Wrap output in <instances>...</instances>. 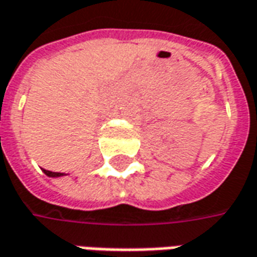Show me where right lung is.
Masks as SVG:
<instances>
[{"mask_svg": "<svg viewBox=\"0 0 257 257\" xmlns=\"http://www.w3.org/2000/svg\"><path fill=\"white\" fill-rule=\"evenodd\" d=\"M44 173L48 175V177H52V178H58V177H62L65 175L63 173H52V171H48V170H44Z\"/></svg>", "mask_w": 257, "mask_h": 257, "instance_id": "add662e5", "label": "right lung"}]
</instances>
